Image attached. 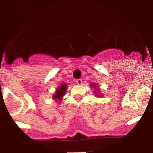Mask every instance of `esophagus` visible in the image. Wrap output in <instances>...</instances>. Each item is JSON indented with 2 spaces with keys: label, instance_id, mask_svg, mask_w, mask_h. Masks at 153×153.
Segmentation results:
<instances>
[{
  "label": "esophagus",
  "instance_id": "34e87169",
  "mask_svg": "<svg viewBox=\"0 0 153 153\" xmlns=\"http://www.w3.org/2000/svg\"><path fill=\"white\" fill-rule=\"evenodd\" d=\"M76 82H77V83H78V85H81L82 84V80L81 79L76 80Z\"/></svg>",
  "mask_w": 153,
  "mask_h": 153
}]
</instances>
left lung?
<instances>
[{"label": "left lung", "mask_w": 153, "mask_h": 153, "mask_svg": "<svg viewBox=\"0 0 153 153\" xmlns=\"http://www.w3.org/2000/svg\"><path fill=\"white\" fill-rule=\"evenodd\" d=\"M91 86L93 87L94 88H96V91H100V89H99L98 88V85H97V84H91ZM102 95H99V94H97V97H102Z\"/></svg>", "instance_id": "1"}]
</instances>
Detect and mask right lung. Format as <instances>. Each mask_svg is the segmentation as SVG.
<instances>
[{
	"label": "right lung",
	"instance_id": "add662e5",
	"mask_svg": "<svg viewBox=\"0 0 153 153\" xmlns=\"http://www.w3.org/2000/svg\"><path fill=\"white\" fill-rule=\"evenodd\" d=\"M67 86L68 85L67 84H62L58 87L56 88V91H55V94L53 96V99L54 100H59V102H61L62 100L63 96L65 94L67 90Z\"/></svg>",
	"mask_w": 153,
	"mask_h": 153
}]
</instances>
